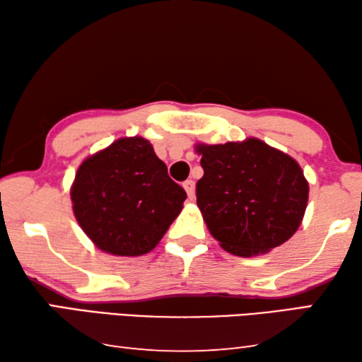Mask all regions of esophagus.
<instances>
[{"label": "esophagus", "mask_w": 362, "mask_h": 362, "mask_svg": "<svg viewBox=\"0 0 362 362\" xmlns=\"http://www.w3.org/2000/svg\"><path fill=\"white\" fill-rule=\"evenodd\" d=\"M183 188H185L188 198L193 199L194 198V182L193 180H185V182H183Z\"/></svg>", "instance_id": "obj_1"}]
</instances>
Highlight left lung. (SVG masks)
I'll return each mask as SVG.
<instances>
[{"mask_svg": "<svg viewBox=\"0 0 362 362\" xmlns=\"http://www.w3.org/2000/svg\"><path fill=\"white\" fill-rule=\"evenodd\" d=\"M196 150L204 169L196 201L210 234L226 252L266 253L298 231L308 183L291 156L259 139Z\"/></svg>", "mask_w": 362, "mask_h": 362, "instance_id": "8db88e82", "label": "left lung"}]
</instances>
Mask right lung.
Listing matches in <instances>:
<instances>
[{"instance_id":"right-lung-1","label":"right lung","mask_w":362,"mask_h":362,"mask_svg":"<svg viewBox=\"0 0 362 362\" xmlns=\"http://www.w3.org/2000/svg\"><path fill=\"white\" fill-rule=\"evenodd\" d=\"M74 215L98 248L148 253L166 234L187 193L142 137H124L85 160L71 189Z\"/></svg>"}]
</instances>
